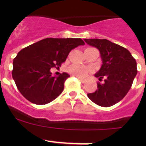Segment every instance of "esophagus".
Instances as JSON below:
<instances>
[{
	"label": "esophagus",
	"mask_w": 146,
	"mask_h": 146,
	"mask_svg": "<svg viewBox=\"0 0 146 146\" xmlns=\"http://www.w3.org/2000/svg\"><path fill=\"white\" fill-rule=\"evenodd\" d=\"M78 79L80 80V81L81 82H82V83H84V82H86V80L83 79V78H81V77H78Z\"/></svg>",
	"instance_id": "34e87169"
}]
</instances>
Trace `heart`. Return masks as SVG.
Instances as JSON below:
<instances>
[{
  "label": "heart",
  "instance_id": "heart-1",
  "mask_svg": "<svg viewBox=\"0 0 146 146\" xmlns=\"http://www.w3.org/2000/svg\"><path fill=\"white\" fill-rule=\"evenodd\" d=\"M69 72L74 75L77 77H85L91 71V68L85 66L80 65V64H74L69 67Z\"/></svg>",
  "mask_w": 146,
  "mask_h": 146
}]
</instances>
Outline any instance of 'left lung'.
I'll use <instances>...</instances> for the list:
<instances>
[{"instance_id": "1", "label": "left lung", "mask_w": 146, "mask_h": 146, "mask_svg": "<svg viewBox=\"0 0 146 146\" xmlns=\"http://www.w3.org/2000/svg\"><path fill=\"white\" fill-rule=\"evenodd\" d=\"M90 46L99 50L102 60L101 68L95 74L99 81L97 89L88 94V97L99 106L108 108L119 102L131 88L137 73V63L130 52L108 39L85 38Z\"/></svg>"}]
</instances>
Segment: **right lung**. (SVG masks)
Listing matches in <instances>:
<instances>
[{
    "instance_id": "obj_1",
    "label": "right lung",
    "mask_w": 146,
    "mask_h": 146,
    "mask_svg": "<svg viewBox=\"0 0 146 146\" xmlns=\"http://www.w3.org/2000/svg\"><path fill=\"white\" fill-rule=\"evenodd\" d=\"M83 44L81 38H47L20 50L13 60L12 77L22 95L39 105L56 99L70 76H52L50 69L59 68L72 49Z\"/></svg>"
}]
</instances>
